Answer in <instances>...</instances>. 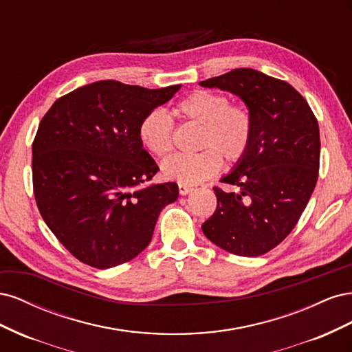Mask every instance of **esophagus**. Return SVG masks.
Returning a JSON list of instances; mask_svg holds the SVG:
<instances>
[{"label": "esophagus", "instance_id": "34e87169", "mask_svg": "<svg viewBox=\"0 0 352 352\" xmlns=\"http://www.w3.org/2000/svg\"><path fill=\"white\" fill-rule=\"evenodd\" d=\"M192 189H194L192 186H188V185H179V194H180V195H188Z\"/></svg>", "mask_w": 352, "mask_h": 352}]
</instances>
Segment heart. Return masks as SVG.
<instances>
[{"label":"heart","instance_id":"b5f03b06","mask_svg":"<svg viewBox=\"0 0 352 352\" xmlns=\"http://www.w3.org/2000/svg\"><path fill=\"white\" fill-rule=\"evenodd\" d=\"M182 120L201 126L197 154H176L166 160L162 173L179 185H197L214 176L221 164H235L247 155L254 135V120L242 104H232L226 95L198 89L175 105ZM173 120L166 111L146 113L138 126V136L151 154L164 158L173 150Z\"/></svg>","mask_w":352,"mask_h":352}]
</instances>
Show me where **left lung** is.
I'll use <instances>...</instances> for the list:
<instances>
[{
  "label": "left lung",
  "mask_w": 352,
  "mask_h": 352,
  "mask_svg": "<svg viewBox=\"0 0 352 352\" xmlns=\"http://www.w3.org/2000/svg\"><path fill=\"white\" fill-rule=\"evenodd\" d=\"M199 85L238 95L254 120L247 155L221 177L238 190L212 188L217 207L202 232L221 250L257 257L289 235L316 188L320 166L317 119L289 83L258 70L235 69Z\"/></svg>",
  "instance_id": "left-lung-1"
}]
</instances>
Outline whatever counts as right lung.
I'll return each mask as SVG.
<instances>
[{
    "mask_svg": "<svg viewBox=\"0 0 352 352\" xmlns=\"http://www.w3.org/2000/svg\"><path fill=\"white\" fill-rule=\"evenodd\" d=\"M179 89L100 80L58 98L42 117L32 144L36 206L79 261L95 269L131 261L151 242L160 211L177 199L175 182L142 186L158 166L138 126Z\"/></svg>",
    "mask_w": 352,
    "mask_h": 352,
    "instance_id": "1",
    "label": "right lung"
}]
</instances>
